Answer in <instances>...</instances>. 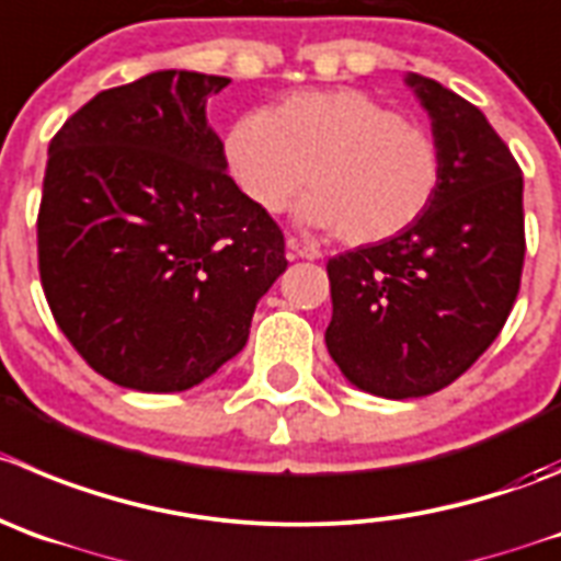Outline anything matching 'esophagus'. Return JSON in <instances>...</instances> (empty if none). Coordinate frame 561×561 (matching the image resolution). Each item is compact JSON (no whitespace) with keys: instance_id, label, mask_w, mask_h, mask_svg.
<instances>
[{"instance_id":"obj_1","label":"esophagus","mask_w":561,"mask_h":561,"mask_svg":"<svg viewBox=\"0 0 561 561\" xmlns=\"http://www.w3.org/2000/svg\"><path fill=\"white\" fill-rule=\"evenodd\" d=\"M287 251H290V256H301V260H318L321 256V249L312 243H301L298 238H287Z\"/></svg>"}]
</instances>
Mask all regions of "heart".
Here are the masks:
<instances>
[{"label": "heart", "mask_w": 561, "mask_h": 561, "mask_svg": "<svg viewBox=\"0 0 561 561\" xmlns=\"http://www.w3.org/2000/svg\"><path fill=\"white\" fill-rule=\"evenodd\" d=\"M224 160L265 213H282L307 182L301 221L352 245L410 229L443 176L434 135L354 88L301 91L240 115L224 135Z\"/></svg>", "instance_id": "heart-1"}]
</instances>
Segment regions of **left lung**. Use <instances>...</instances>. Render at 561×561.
I'll use <instances>...</instances> for the list:
<instances>
[{"mask_svg": "<svg viewBox=\"0 0 561 561\" xmlns=\"http://www.w3.org/2000/svg\"><path fill=\"white\" fill-rule=\"evenodd\" d=\"M407 85L432 115L437 196L401 234L327 263L329 354L381 399H417L459 379L504 329L526 256L523 174L510 146L468 99L421 75Z\"/></svg>", "mask_w": 561, "mask_h": 561, "instance_id": "8db88e82", "label": "left lung"}]
</instances>
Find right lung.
Instances as JSON below:
<instances>
[{"instance_id":"obj_1","label":"right lung","mask_w":561,"mask_h":561,"mask_svg":"<svg viewBox=\"0 0 561 561\" xmlns=\"http://www.w3.org/2000/svg\"><path fill=\"white\" fill-rule=\"evenodd\" d=\"M227 77L154 71L96 93L49 144L38 271L57 327L96 374L180 392L249 340L287 268L279 224L227 174L204 104Z\"/></svg>"}]
</instances>
